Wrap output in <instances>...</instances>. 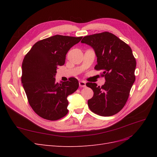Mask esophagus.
Returning a JSON list of instances; mask_svg holds the SVG:
<instances>
[{
	"instance_id": "obj_1",
	"label": "esophagus",
	"mask_w": 157,
	"mask_h": 157,
	"mask_svg": "<svg viewBox=\"0 0 157 157\" xmlns=\"http://www.w3.org/2000/svg\"><path fill=\"white\" fill-rule=\"evenodd\" d=\"M79 86L80 87H86V82H85V81H79Z\"/></svg>"
}]
</instances>
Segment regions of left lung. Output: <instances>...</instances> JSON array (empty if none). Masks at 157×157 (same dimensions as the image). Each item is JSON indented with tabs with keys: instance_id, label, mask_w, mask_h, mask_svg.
<instances>
[{
	"instance_id": "1",
	"label": "left lung",
	"mask_w": 157,
	"mask_h": 157,
	"mask_svg": "<svg viewBox=\"0 0 157 157\" xmlns=\"http://www.w3.org/2000/svg\"><path fill=\"white\" fill-rule=\"evenodd\" d=\"M82 43L90 46L97 57L94 69L103 70L105 82L100 86L88 82L94 92L88 101L93 113L103 117L115 115L124 107L135 82L136 59L130 47L109 32L84 36Z\"/></svg>"
}]
</instances>
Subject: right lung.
Returning a JSON list of instances; mask_svg holds the SVG:
<instances>
[{"label": "right lung", "mask_w": 157, "mask_h": 157, "mask_svg": "<svg viewBox=\"0 0 157 157\" xmlns=\"http://www.w3.org/2000/svg\"><path fill=\"white\" fill-rule=\"evenodd\" d=\"M82 36L54 35L38 41L22 63L21 84L29 105L38 115L56 121L68 113L67 96L78 88L77 78L56 82L58 66L63 65L66 54Z\"/></svg>", "instance_id": "add662e5"}]
</instances>
